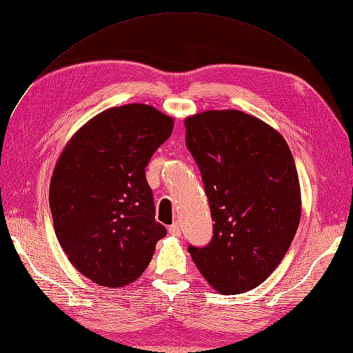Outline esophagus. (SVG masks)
Wrapping results in <instances>:
<instances>
[{"mask_svg":"<svg viewBox=\"0 0 353 353\" xmlns=\"http://www.w3.org/2000/svg\"><path fill=\"white\" fill-rule=\"evenodd\" d=\"M168 232L171 233L172 236H181V225L178 223H174L168 228Z\"/></svg>","mask_w":353,"mask_h":353,"instance_id":"esophagus-1","label":"esophagus"}]
</instances>
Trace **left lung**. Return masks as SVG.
I'll list each match as a JSON object with an SVG mask.
<instances>
[{"label":"left lung","mask_w":353,"mask_h":353,"mask_svg":"<svg viewBox=\"0 0 353 353\" xmlns=\"http://www.w3.org/2000/svg\"><path fill=\"white\" fill-rule=\"evenodd\" d=\"M200 168L213 237L188 252L221 294L258 287L285 256L301 216L297 168L276 130L243 111H204L185 120Z\"/></svg>","instance_id":"1"}]
</instances>
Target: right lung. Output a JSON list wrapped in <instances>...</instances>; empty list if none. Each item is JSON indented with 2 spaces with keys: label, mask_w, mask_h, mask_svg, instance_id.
<instances>
[{
  "label": "right lung",
  "mask_w": 353,
  "mask_h": 353,
  "mask_svg": "<svg viewBox=\"0 0 353 353\" xmlns=\"http://www.w3.org/2000/svg\"><path fill=\"white\" fill-rule=\"evenodd\" d=\"M172 129L174 120L154 107H112L82 125L54 166L56 237L70 263L98 285L133 283L166 234L154 220L145 168Z\"/></svg>",
  "instance_id": "right-lung-1"
}]
</instances>
